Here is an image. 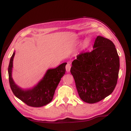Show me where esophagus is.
<instances>
[{
    "mask_svg": "<svg viewBox=\"0 0 131 131\" xmlns=\"http://www.w3.org/2000/svg\"><path fill=\"white\" fill-rule=\"evenodd\" d=\"M71 68V65L70 64L68 63L67 64H66V71H67V72H69V71H70Z\"/></svg>",
    "mask_w": 131,
    "mask_h": 131,
    "instance_id": "esophagus-1",
    "label": "esophagus"
}]
</instances>
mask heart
<instances>
[{
    "label": "heart",
    "instance_id": "obj_1",
    "mask_svg": "<svg viewBox=\"0 0 131 131\" xmlns=\"http://www.w3.org/2000/svg\"><path fill=\"white\" fill-rule=\"evenodd\" d=\"M89 45H90V41L89 39H87V38L84 40L81 44V46L84 48V49H86V48L88 47L89 46Z\"/></svg>",
    "mask_w": 131,
    "mask_h": 131
}]
</instances>
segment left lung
<instances>
[{
    "label": "left lung",
    "instance_id": "1",
    "mask_svg": "<svg viewBox=\"0 0 131 131\" xmlns=\"http://www.w3.org/2000/svg\"><path fill=\"white\" fill-rule=\"evenodd\" d=\"M93 49L77 55L70 71L79 97L88 103L100 102L113 93L120 67L118 52L110 39L98 36Z\"/></svg>",
    "mask_w": 131,
    "mask_h": 131
}]
</instances>
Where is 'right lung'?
I'll use <instances>...</instances> for the list:
<instances>
[{
  "label": "right lung",
  "instance_id": "1",
  "mask_svg": "<svg viewBox=\"0 0 131 131\" xmlns=\"http://www.w3.org/2000/svg\"><path fill=\"white\" fill-rule=\"evenodd\" d=\"M15 54L14 52L10 58L8 69L10 87L13 94L28 106L34 107H39L49 103L52 100L61 78L65 74L67 63H62L56 68L48 69L43 79L36 86L31 89L23 90L15 83L12 77Z\"/></svg>",
  "mask_w": 131,
  "mask_h": 131
}]
</instances>
